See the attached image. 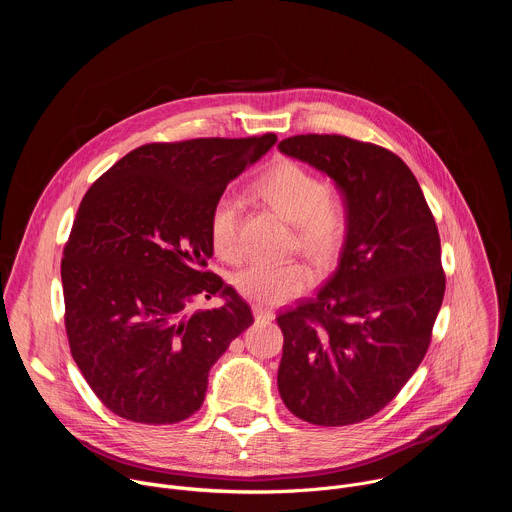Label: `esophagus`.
Wrapping results in <instances>:
<instances>
[{
	"mask_svg": "<svg viewBox=\"0 0 512 512\" xmlns=\"http://www.w3.org/2000/svg\"><path fill=\"white\" fill-rule=\"evenodd\" d=\"M253 314H255V318H257L259 322H269V320H273V310L267 308V306H263V304H253Z\"/></svg>",
	"mask_w": 512,
	"mask_h": 512,
	"instance_id": "1",
	"label": "esophagus"
}]
</instances>
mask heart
<instances>
[{
  "label": "heart",
  "instance_id": "b5f03b06",
  "mask_svg": "<svg viewBox=\"0 0 512 512\" xmlns=\"http://www.w3.org/2000/svg\"><path fill=\"white\" fill-rule=\"evenodd\" d=\"M255 194L294 223L296 243L316 263L332 261L342 249L350 214L346 200L326 188V182L294 160H279L255 182ZM241 202L225 194L208 216V241L216 257L237 261L241 257ZM314 283V271L300 259L281 263H253L235 273L237 294L263 306H279L300 296Z\"/></svg>",
  "mask_w": 512,
  "mask_h": 512
}]
</instances>
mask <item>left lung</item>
<instances>
[{
  "instance_id": "left-lung-1",
  "label": "left lung",
  "mask_w": 512,
  "mask_h": 512,
  "mask_svg": "<svg viewBox=\"0 0 512 512\" xmlns=\"http://www.w3.org/2000/svg\"><path fill=\"white\" fill-rule=\"evenodd\" d=\"M277 148L328 174L350 214L338 269L277 316L279 395L308 423H358L397 397L429 348L446 291L440 233L413 172L381 145L308 133Z\"/></svg>"
}]
</instances>
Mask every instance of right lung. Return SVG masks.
Instances as JSON below:
<instances>
[{"mask_svg":"<svg viewBox=\"0 0 512 512\" xmlns=\"http://www.w3.org/2000/svg\"><path fill=\"white\" fill-rule=\"evenodd\" d=\"M275 133L145 143L85 194L62 251L64 326L99 401L135 423L194 415L208 371L253 324L247 302L212 271L208 216ZM223 309L185 314L196 298Z\"/></svg>","mask_w":512,"mask_h":512,"instance_id":"1","label":"right lung"}]
</instances>
